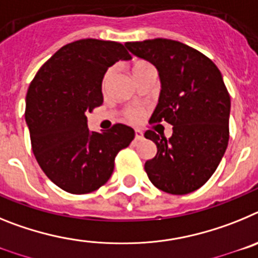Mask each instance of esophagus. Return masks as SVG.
Masks as SVG:
<instances>
[{
    "mask_svg": "<svg viewBox=\"0 0 258 258\" xmlns=\"http://www.w3.org/2000/svg\"><path fill=\"white\" fill-rule=\"evenodd\" d=\"M134 133H136V140L137 141H142L143 140V133L141 131H138V129H136V132H134Z\"/></svg>",
    "mask_w": 258,
    "mask_h": 258,
    "instance_id": "34e87169",
    "label": "esophagus"
}]
</instances>
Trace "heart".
Wrapping results in <instances>:
<instances>
[{"label": "heart", "instance_id": "b5f03b06", "mask_svg": "<svg viewBox=\"0 0 258 258\" xmlns=\"http://www.w3.org/2000/svg\"><path fill=\"white\" fill-rule=\"evenodd\" d=\"M151 64H149V63H146V61H137L136 64L133 66V68H132V71H133V75H137L140 71L145 70V68L150 67ZM112 68H109V70H107L106 72H104L103 75V79H102V86L103 88H106L107 84L109 83V80H111V76H112ZM143 112L142 109L137 108V107H131V108H126L125 109V117L127 118V120H131V121H137V120H140L141 117H142Z\"/></svg>", "mask_w": 258, "mask_h": 258}]
</instances>
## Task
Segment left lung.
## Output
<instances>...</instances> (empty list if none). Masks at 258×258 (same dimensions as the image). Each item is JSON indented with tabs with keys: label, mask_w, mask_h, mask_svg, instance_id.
I'll list each match as a JSON object with an SVG mask.
<instances>
[{
	"label": "left lung",
	"mask_w": 258,
	"mask_h": 258,
	"mask_svg": "<svg viewBox=\"0 0 258 258\" xmlns=\"http://www.w3.org/2000/svg\"><path fill=\"white\" fill-rule=\"evenodd\" d=\"M125 46L160 75V98L150 124L173 125L169 140L145 133L157 147L146 173L164 192H192L216 172L229 143L230 94L222 75L208 56L178 41L155 38Z\"/></svg>",
	"instance_id": "left-lung-1"
}]
</instances>
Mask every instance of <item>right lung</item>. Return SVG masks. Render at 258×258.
<instances>
[{
    "label": "right lung",
    "instance_id": "1",
    "mask_svg": "<svg viewBox=\"0 0 258 258\" xmlns=\"http://www.w3.org/2000/svg\"><path fill=\"white\" fill-rule=\"evenodd\" d=\"M124 45L95 38L63 47L42 64L26 98L32 151L47 178L70 194H89L109 179L118 151L134 131L115 124L90 132L86 113L103 103L102 79L117 60H131Z\"/></svg>",
    "mask_w": 258,
    "mask_h": 258
}]
</instances>
